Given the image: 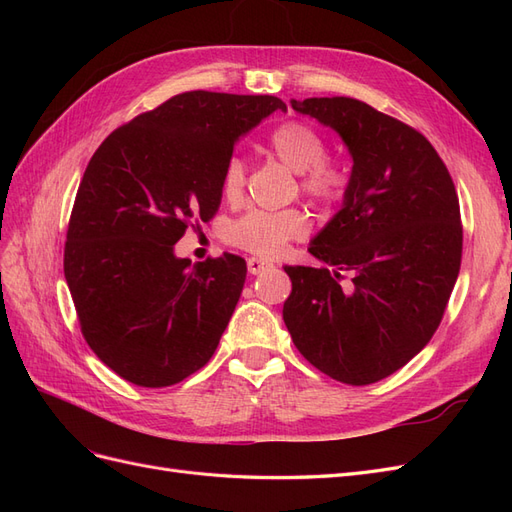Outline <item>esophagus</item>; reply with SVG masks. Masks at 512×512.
<instances>
[{
    "label": "esophagus",
    "mask_w": 512,
    "mask_h": 512,
    "mask_svg": "<svg viewBox=\"0 0 512 512\" xmlns=\"http://www.w3.org/2000/svg\"><path fill=\"white\" fill-rule=\"evenodd\" d=\"M267 267H271V262H269V260H262V258H256V256L247 260V271H250L252 275L262 273V271H265Z\"/></svg>",
    "instance_id": "obj_1"
}]
</instances>
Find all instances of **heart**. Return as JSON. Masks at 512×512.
<instances>
[{"label":"heart","mask_w":512,"mask_h":512,"mask_svg":"<svg viewBox=\"0 0 512 512\" xmlns=\"http://www.w3.org/2000/svg\"><path fill=\"white\" fill-rule=\"evenodd\" d=\"M267 145L277 160L299 173V190L318 205L342 200L350 175L342 160L327 153V138L312 123L288 119L277 126ZM245 162L239 156L228 158L222 170L220 190L230 205H237L245 194ZM309 232L307 213L290 207L282 211H250L226 228V239L245 252L275 256L288 241L303 239Z\"/></svg>","instance_id":"heart-1"}]
</instances>
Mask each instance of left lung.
<instances>
[{"label":"left lung","instance_id":"1","mask_svg":"<svg viewBox=\"0 0 512 512\" xmlns=\"http://www.w3.org/2000/svg\"><path fill=\"white\" fill-rule=\"evenodd\" d=\"M292 108L331 126L354 164L344 207L307 247L327 267H284V322L322 374L374 384L440 327L463 250L455 183L421 132L361 100L307 98Z\"/></svg>","mask_w":512,"mask_h":512}]
</instances>
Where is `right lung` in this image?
Segmentation results:
<instances>
[{"label":"right lung","mask_w":512,"mask_h":512,"mask_svg":"<svg viewBox=\"0 0 512 512\" xmlns=\"http://www.w3.org/2000/svg\"><path fill=\"white\" fill-rule=\"evenodd\" d=\"M286 104L185 91L136 115L91 156L70 213L64 273L81 333L115 374L162 389L205 367L235 312L245 260L173 247L220 207L237 138Z\"/></svg>","instance_id":"1"}]
</instances>
